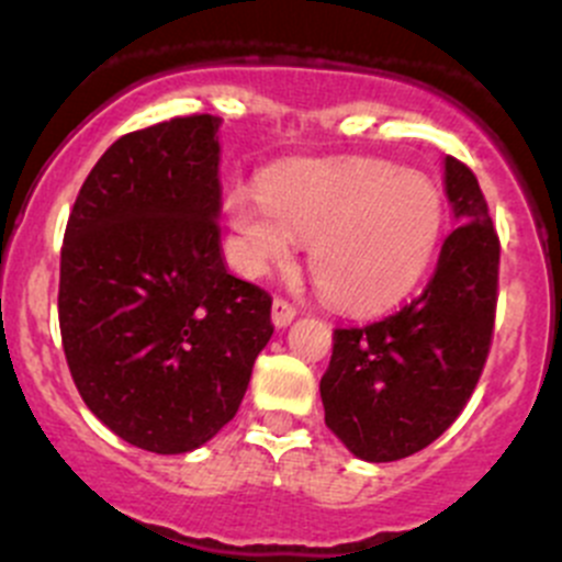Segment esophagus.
<instances>
[{"mask_svg":"<svg viewBox=\"0 0 562 562\" xmlns=\"http://www.w3.org/2000/svg\"><path fill=\"white\" fill-rule=\"evenodd\" d=\"M293 317H296V307L291 302H285V299H274V304H271V321H274V326H288Z\"/></svg>","mask_w":562,"mask_h":562,"instance_id":"34e87169","label":"esophagus"}]
</instances>
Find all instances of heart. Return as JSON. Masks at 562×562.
I'll return each mask as SVG.
<instances>
[{
    "instance_id": "obj_1",
    "label": "heart",
    "mask_w": 562,
    "mask_h": 562,
    "mask_svg": "<svg viewBox=\"0 0 562 562\" xmlns=\"http://www.w3.org/2000/svg\"><path fill=\"white\" fill-rule=\"evenodd\" d=\"M228 220L247 271L288 263L302 241L328 304L378 310L405 296L432 263L446 206L427 176L386 160H334L269 173L260 192L236 190Z\"/></svg>"
}]
</instances>
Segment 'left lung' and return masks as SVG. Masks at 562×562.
Masks as SVG:
<instances>
[{"label": "left lung", "mask_w": 562, "mask_h": 562, "mask_svg": "<svg viewBox=\"0 0 562 562\" xmlns=\"http://www.w3.org/2000/svg\"><path fill=\"white\" fill-rule=\"evenodd\" d=\"M446 195L459 225L432 280L394 315L334 328L321 378L326 427L367 462L427 449L468 405L495 334L501 239L479 179L446 157Z\"/></svg>", "instance_id": "8db88e82"}]
</instances>
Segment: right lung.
<instances>
[{"label":"right lung","instance_id":"1","mask_svg":"<svg viewBox=\"0 0 562 562\" xmlns=\"http://www.w3.org/2000/svg\"><path fill=\"white\" fill-rule=\"evenodd\" d=\"M220 116L122 135L65 228L59 328L89 411L127 443L184 454L239 411L274 334L271 296L220 255Z\"/></svg>","mask_w":562,"mask_h":562}]
</instances>
